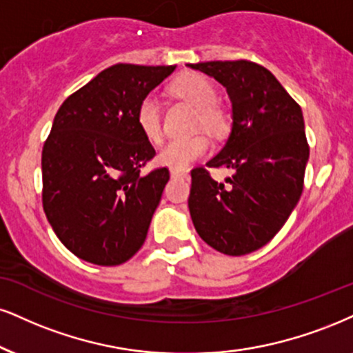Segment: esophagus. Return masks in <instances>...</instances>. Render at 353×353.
<instances>
[{"mask_svg": "<svg viewBox=\"0 0 353 353\" xmlns=\"http://www.w3.org/2000/svg\"><path fill=\"white\" fill-rule=\"evenodd\" d=\"M171 177H174V179H177V177H179V179H185V177H188V172H185V171H177V169H172Z\"/></svg>", "mask_w": 353, "mask_h": 353, "instance_id": "obj_1", "label": "esophagus"}]
</instances>
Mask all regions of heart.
<instances>
[{"label": "heart", "instance_id": "1", "mask_svg": "<svg viewBox=\"0 0 353 353\" xmlns=\"http://www.w3.org/2000/svg\"><path fill=\"white\" fill-rule=\"evenodd\" d=\"M171 92L179 99L197 108V128L207 130L212 134H222L228 126V117L223 107L215 101L217 90L209 79L195 72L181 74L171 83ZM136 125L144 138L151 143H159L163 138L159 101L154 95H146L136 108ZM210 150V139L203 133L169 141L159 152V161L169 168L185 169L190 163L205 156Z\"/></svg>", "mask_w": 353, "mask_h": 353}]
</instances>
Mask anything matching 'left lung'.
Wrapping results in <instances>:
<instances>
[{"instance_id": "obj_1", "label": "left lung", "mask_w": 353, "mask_h": 353, "mask_svg": "<svg viewBox=\"0 0 353 353\" xmlns=\"http://www.w3.org/2000/svg\"><path fill=\"white\" fill-rule=\"evenodd\" d=\"M189 67L219 80L233 107L230 138L207 163L233 174L217 182L203 165L190 171V217L207 245L241 256L268 243L299 202L309 159L303 112L260 63L241 59Z\"/></svg>"}]
</instances>
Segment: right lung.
Listing matches in <instances>:
<instances>
[{
  "label": "right lung",
  "instance_id": "right-lung-1",
  "mask_svg": "<svg viewBox=\"0 0 353 353\" xmlns=\"http://www.w3.org/2000/svg\"><path fill=\"white\" fill-rule=\"evenodd\" d=\"M174 69L117 63L55 113L42 148V207L59 240L85 261L121 265L146 240L169 169L141 171L156 151L136 108Z\"/></svg>",
  "mask_w": 353,
  "mask_h": 353
}]
</instances>
